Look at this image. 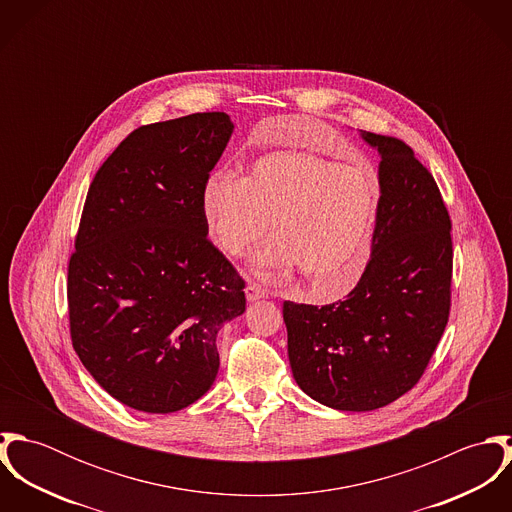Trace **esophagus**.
Segmentation results:
<instances>
[{
    "instance_id": "obj_1",
    "label": "esophagus",
    "mask_w": 512,
    "mask_h": 512,
    "mask_svg": "<svg viewBox=\"0 0 512 512\" xmlns=\"http://www.w3.org/2000/svg\"><path fill=\"white\" fill-rule=\"evenodd\" d=\"M262 297H268V292L264 288H260L258 284L246 286V299L248 301H256V299H262Z\"/></svg>"
}]
</instances>
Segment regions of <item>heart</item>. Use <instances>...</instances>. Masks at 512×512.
<instances>
[{
	"label": "heart",
	"instance_id": "1",
	"mask_svg": "<svg viewBox=\"0 0 512 512\" xmlns=\"http://www.w3.org/2000/svg\"><path fill=\"white\" fill-rule=\"evenodd\" d=\"M380 197V177L368 165L274 151L256 159L242 179L209 177L201 213L220 250L234 258L262 244L274 220L280 242L258 256V270L280 274L299 266L329 295H341L365 272Z\"/></svg>",
	"mask_w": 512,
	"mask_h": 512
}]
</instances>
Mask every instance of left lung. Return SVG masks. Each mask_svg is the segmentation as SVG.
<instances>
[{"label": "left lung", "instance_id": "obj_1", "mask_svg": "<svg viewBox=\"0 0 512 512\" xmlns=\"http://www.w3.org/2000/svg\"><path fill=\"white\" fill-rule=\"evenodd\" d=\"M361 136L378 149L382 185L365 272L343 301H284L297 386L345 412L376 410L412 390L451 307V220L432 173L402 140Z\"/></svg>", "mask_w": 512, "mask_h": 512}]
</instances>
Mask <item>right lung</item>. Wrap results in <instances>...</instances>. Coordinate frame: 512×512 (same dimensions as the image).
<instances>
[{
  "label": "right lung",
  "instance_id": "obj_1",
  "mask_svg": "<svg viewBox=\"0 0 512 512\" xmlns=\"http://www.w3.org/2000/svg\"><path fill=\"white\" fill-rule=\"evenodd\" d=\"M224 112L134 130L96 171L69 262L74 351L118 402L169 414L219 372L244 280L207 238L201 193L232 136Z\"/></svg>",
  "mask_w": 512,
  "mask_h": 512
}]
</instances>
